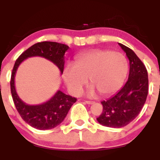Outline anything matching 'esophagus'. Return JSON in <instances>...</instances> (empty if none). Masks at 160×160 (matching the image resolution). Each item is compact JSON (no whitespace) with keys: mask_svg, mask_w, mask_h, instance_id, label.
Listing matches in <instances>:
<instances>
[{"mask_svg":"<svg viewBox=\"0 0 160 160\" xmlns=\"http://www.w3.org/2000/svg\"><path fill=\"white\" fill-rule=\"evenodd\" d=\"M85 103L87 104H94V102H91V101H85Z\"/></svg>","mask_w":160,"mask_h":160,"instance_id":"34e87169","label":"esophagus"}]
</instances>
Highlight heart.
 I'll list each match as a JSON object with an SVG mask.
<instances>
[{"label":"heart","mask_w":160,"mask_h":160,"mask_svg":"<svg viewBox=\"0 0 160 160\" xmlns=\"http://www.w3.org/2000/svg\"><path fill=\"white\" fill-rule=\"evenodd\" d=\"M128 62L120 52L110 50H93L77 58L75 63L65 66L62 77L68 89L72 95L80 94L88 82L86 95L93 97L97 90L108 96L114 94L123 85L128 73Z\"/></svg>","instance_id":"obj_1"}]
</instances>
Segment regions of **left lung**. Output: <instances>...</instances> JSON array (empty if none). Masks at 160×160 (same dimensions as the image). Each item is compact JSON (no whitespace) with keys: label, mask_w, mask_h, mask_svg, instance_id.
I'll use <instances>...</instances> for the list:
<instances>
[{"label":"left lung","mask_w":160,"mask_h":160,"mask_svg":"<svg viewBox=\"0 0 160 160\" xmlns=\"http://www.w3.org/2000/svg\"><path fill=\"white\" fill-rule=\"evenodd\" d=\"M129 60L127 82L118 92L102 102V113L97 118L101 125L121 128L136 118L146 102L148 94V71L137 55L128 47L119 43Z\"/></svg>","instance_id":"8db88e82"}]
</instances>
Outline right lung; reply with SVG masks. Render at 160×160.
<instances>
[{
  "mask_svg": "<svg viewBox=\"0 0 160 160\" xmlns=\"http://www.w3.org/2000/svg\"><path fill=\"white\" fill-rule=\"evenodd\" d=\"M68 46L56 42L44 41L29 47L17 58L12 71L10 80L11 94L16 110L25 122L39 130L51 129L56 127L65 120L70 108L77 101L76 98L66 95L61 90L47 102L37 105H30L23 102L16 92L15 76L20 64L28 58L40 56L52 62L62 74L65 65V53Z\"/></svg>",
  "mask_w": 160,
  "mask_h": 160,
  "instance_id": "obj_1",
  "label": "right lung"
}]
</instances>
